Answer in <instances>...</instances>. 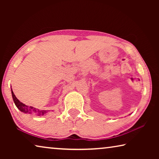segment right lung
<instances>
[{
	"label": "right lung",
	"instance_id": "right-lung-1",
	"mask_svg": "<svg viewBox=\"0 0 159 159\" xmlns=\"http://www.w3.org/2000/svg\"><path fill=\"white\" fill-rule=\"evenodd\" d=\"M11 92H12L13 101H14L16 107H17L18 109L21 112L25 113V114H36L37 116H44L45 114H47L48 111H46V110L38 109L34 107L29 106L27 104L22 103V102L19 100V99L17 98V97L15 95L12 88H11Z\"/></svg>",
	"mask_w": 159,
	"mask_h": 159
}]
</instances>
